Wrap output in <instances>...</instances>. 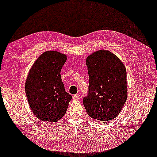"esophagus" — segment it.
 I'll list each match as a JSON object with an SVG mask.
<instances>
[{
    "label": "esophagus",
    "mask_w": 157,
    "mask_h": 157,
    "mask_svg": "<svg viewBox=\"0 0 157 157\" xmlns=\"http://www.w3.org/2000/svg\"><path fill=\"white\" fill-rule=\"evenodd\" d=\"M73 98H74V100H78L80 98V95H79V94H75V95L73 96Z\"/></svg>",
    "instance_id": "esophagus-1"
}]
</instances>
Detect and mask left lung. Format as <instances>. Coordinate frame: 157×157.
Returning a JSON list of instances; mask_svg holds the SVG:
<instances>
[{
    "label": "left lung",
    "mask_w": 157,
    "mask_h": 157,
    "mask_svg": "<svg viewBox=\"0 0 157 157\" xmlns=\"http://www.w3.org/2000/svg\"><path fill=\"white\" fill-rule=\"evenodd\" d=\"M89 93L83 98L87 114L107 123L121 112L127 98L126 71L117 56L107 50L87 57Z\"/></svg>",
    "instance_id": "8db88e82"
}]
</instances>
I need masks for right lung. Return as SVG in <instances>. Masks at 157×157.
<instances>
[{
  "label": "right lung",
  "instance_id": "add662e5",
  "mask_svg": "<svg viewBox=\"0 0 157 157\" xmlns=\"http://www.w3.org/2000/svg\"><path fill=\"white\" fill-rule=\"evenodd\" d=\"M66 56L58 51L42 53L32 66L25 84L28 101L41 121L56 122L65 115L72 96L65 91L61 71Z\"/></svg>",
  "mask_w": 157,
  "mask_h": 157
}]
</instances>
